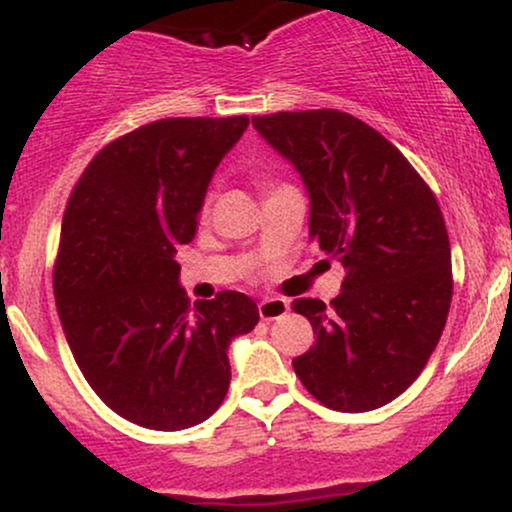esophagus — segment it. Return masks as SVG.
I'll list each match as a JSON object with an SVG mask.
<instances>
[{
	"mask_svg": "<svg viewBox=\"0 0 512 512\" xmlns=\"http://www.w3.org/2000/svg\"><path fill=\"white\" fill-rule=\"evenodd\" d=\"M257 310H260L262 320H279L281 315L289 313V301H284V298H264L257 305Z\"/></svg>",
	"mask_w": 512,
	"mask_h": 512,
	"instance_id": "obj_1",
	"label": "esophagus"
}]
</instances>
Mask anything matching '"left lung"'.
<instances>
[{"label":"left lung","mask_w":512,"mask_h":512,"mask_svg":"<svg viewBox=\"0 0 512 512\" xmlns=\"http://www.w3.org/2000/svg\"><path fill=\"white\" fill-rule=\"evenodd\" d=\"M252 127L301 175L308 236L346 272L330 305L293 301L315 332L293 370L334 411L383 407L419 378L448 320L450 240L436 197L397 146L349 113H274Z\"/></svg>","instance_id":"left-lung-1"}]
</instances>
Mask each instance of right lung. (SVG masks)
<instances>
[{
    "label": "right lung",
    "instance_id": "obj_1",
    "mask_svg": "<svg viewBox=\"0 0 512 512\" xmlns=\"http://www.w3.org/2000/svg\"><path fill=\"white\" fill-rule=\"evenodd\" d=\"M248 125L151 122L105 146L69 197L55 267L64 337L93 392L137 426L207 421L231 383L228 346L260 320L238 291L190 305L178 264L216 166Z\"/></svg>",
    "mask_w": 512,
    "mask_h": 512
}]
</instances>
